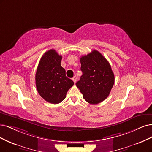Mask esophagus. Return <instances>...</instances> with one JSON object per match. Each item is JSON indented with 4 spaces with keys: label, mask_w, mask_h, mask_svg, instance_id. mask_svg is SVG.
<instances>
[{
    "label": "esophagus",
    "mask_w": 152,
    "mask_h": 152,
    "mask_svg": "<svg viewBox=\"0 0 152 152\" xmlns=\"http://www.w3.org/2000/svg\"><path fill=\"white\" fill-rule=\"evenodd\" d=\"M72 81H74V83H76V80H77V77L76 76H75L74 77H73L72 78Z\"/></svg>",
    "instance_id": "esophagus-1"
}]
</instances>
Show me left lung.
Segmentation results:
<instances>
[{
	"mask_svg": "<svg viewBox=\"0 0 152 152\" xmlns=\"http://www.w3.org/2000/svg\"><path fill=\"white\" fill-rule=\"evenodd\" d=\"M80 62L83 75L76 85L88 103H99L109 96L115 83L109 62L96 50L82 56Z\"/></svg>",
	"mask_w": 152,
	"mask_h": 152,
	"instance_id": "8db88e82",
	"label": "left lung"
}]
</instances>
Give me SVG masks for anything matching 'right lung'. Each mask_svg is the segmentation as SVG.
I'll use <instances>...</instances> for the list:
<instances>
[{
	"label": "right lung",
	"instance_id": "right-lung-1",
	"mask_svg": "<svg viewBox=\"0 0 152 152\" xmlns=\"http://www.w3.org/2000/svg\"><path fill=\"white\" fill-rule=\"evenodd\" d=\"M62 56L50 49L42 56L36 74V85L40 96L46 102L58 104L64 100L67 91L74 85L66 77L61 66Z\"/></svg>",
	"mask_w": 152,
	"mask_h": 152
}]
</instances>
